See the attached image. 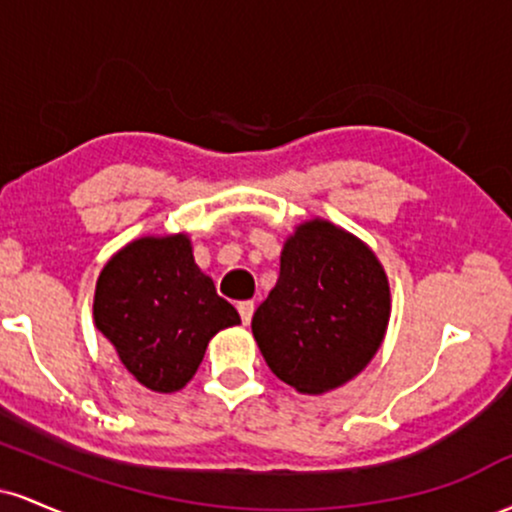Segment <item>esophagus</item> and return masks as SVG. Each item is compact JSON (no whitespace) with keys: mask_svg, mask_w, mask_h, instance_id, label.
Segmentation results:
<instances>
[{"mask_svg":"<svg viewBox=\"0 0 512 512\" xmlns=\"http://www.w3.org/2000/svg\"><path fill=\"white\" fill-rule=\"evenodd\" d=\"M238 313H240V320H243V325H250L252 313H255V303H252V301L238 303Z\"/></svg>","mask_w":512,"mask_h":512,"instance_id":"obj_1","label":"esophagus"}]
</instances>
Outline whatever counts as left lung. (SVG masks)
<instances>
[{"instance_id": "8db88e82", "label": "left lung", "mask_w": 512, "mask_h": 512, "mask_svg": "<svg viewBox=\"0 0 512 512\" xmlns=\"http://www.w3.org/2000/svg\"><path fill=\"white\" fill-rule=\"evenodd\" d=\"M279 262L276 286L252 315V337L276 378L301 395H325L383 346L390 281L361 238L320 216L293 228Z\"/></svg>"}]
</instances>
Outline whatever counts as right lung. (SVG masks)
I'll return each mask as SVG.
<instances>
[{
    "mask_svg": "<svg viewBox=\"0 0 512 512\" xmlns=\"http://www.w3.org/2000/svg\"><path fill=\"white\" fill-rule=\"evenodd\" d=\"M93 322L139 385L178 392L197 373L211 337L240 325V315L197 267L190 236L168 233L132 240L105 262Z\"/></svg>",
    "mask_w": 512,
    "mask_h": 512,
    "instance_id": "add662e5",
    "label": "right lung"
}]
</instances>
